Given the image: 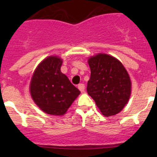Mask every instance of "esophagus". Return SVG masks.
I'll list each match as a JSON object with an SVG mask.
<instances>
[{"instance_id":"1","label":"esophagus","mask_w":157,"mask_h":157,"mask_svg":"<svg viewBox=\"0 0 157 157\" xmlns=\"http://www.w3.org/2000/svg\"><path fill=\"white\" fill-rule=\"evenodd\" d=\"M78 89L80 90V92L83 93V92H84L85 90V85L83 84V83H80V84L78 85Z\"/></svg>"}]
</instances>
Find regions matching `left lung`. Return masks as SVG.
<instances>
[{
    "instance_id": "1",
    "label": "left lung",
    "mask_w": 157,
    "mask_h": 157,
    "mask_svg": "<svg viewBox=\"0 0 157 157\" xmlns=\"http://www.w3.org/2000/svg\"><path fill=\"white\" fill-rule=\"evenodd\" d=\"M91 70L88 94L102 114L109 117L119 113L129 100L131 83L123 64L114 57L98 54L89 58Z\"/></svg>"
}]
</instances>
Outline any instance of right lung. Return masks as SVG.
Returning a JSON list of instances; mask_svg holds the SVG:
<instances>
[{
	"label": "right lung",
	"mask_w": 157,
	"mask_h": 157,
	"mask_svg": "<svg viewBox=\"0 0 157 157\" xmlns=\"http://www.w3.org/2000/svg\"><path fill=\"white\" fill-rule=\"evenodd\" d=\"M62 60L57 56L44 59L30 82V94L35 103L45 113L63 115L80 93L61 71Z\"/></svg>",
	"instance_id": "obj_1"
}]
</instances>
